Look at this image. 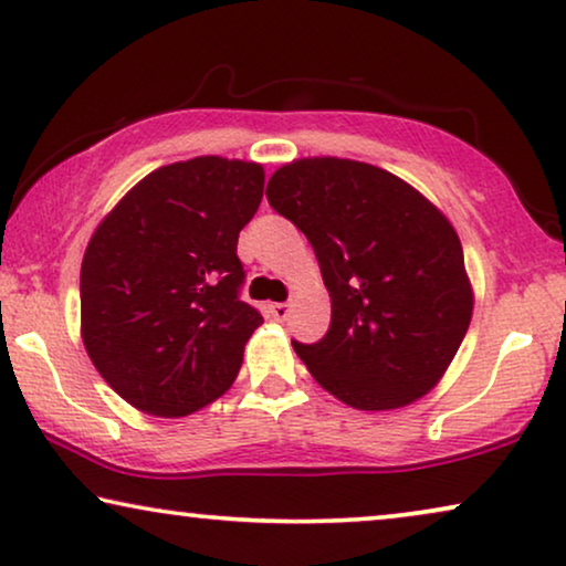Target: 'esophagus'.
Instances as JSON below:
<instances>
[{
	"mask_svg": "<svg viewBox=\"0 0 566 566\" xmlns=\"http://www.w3.org/2000/svg\"><path fill=\"white\" fill-rule=\"evenodd\" d=\"M270 314H273L277 322H285V319H289V314H291V306L289 304H273V306H270Z\"/></svg>",
	"mask_w": 566,
	"mask_h": 566,
	"instance_id": "34e87169",
	"label": "esophagus"
}]
</instances>
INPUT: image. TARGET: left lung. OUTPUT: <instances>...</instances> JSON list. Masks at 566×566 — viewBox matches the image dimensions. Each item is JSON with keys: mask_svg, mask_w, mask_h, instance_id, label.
I'll return each instance as SVG.
<instances>
[{"mask_svg": "<svg viewBox=\"0 0 566 566\" xmlns=\"http://www.w3.org/2000/svg\"><path fill=\"white\" fill-rule=\"evenodd\" d=\"M268 203L304 231L332 301L319 343H293L314 381L347 407L417 401L451 366L474 314L453 223L420 190L366 161L277 167Z\"/></svg>", "mask_w": 566, "mask_h": 566, "instance_id": "obj_1", "label": "left lung"}]
</instances>
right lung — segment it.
I'll return each instance as SVG.
<instances>
[{
  "instance_id": "add662e5",
  "label": "right lung",
  "mask_w": 566,
  "mask_h": 566,
  "mask_svg": "<svg viewBox=\"0 0 566 566\" xmlns=\"http://www.w3.org/2000/svg\"><path fill=\"white\" fill-rule=\"evenodd\" d=\"M258 161L154 169L97 223L82 260V343L111 389L154 417L198 412L234 384L262 324L239 301L237 239L258 213Z\"/></svg>"
}]
</instances>
